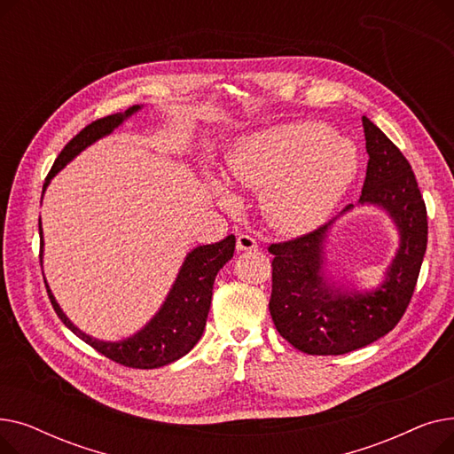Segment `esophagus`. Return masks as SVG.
<instances>
[{
  "label": "esophagus",
  "instance_id": "esophagus-1",
  "mask_svg": "<svg viewBox=\"0 0 454 454\" xmlns=\"http://www.w3.org/2000/svg\"><path fill=\"white\" fill-rule=\"evenodd\" d=\"M257 250V241L248 233H241L237 237V252H252Z\"/></svg>",
  "mask_w": 454,
  "mask_h": 454
}]
</instances>
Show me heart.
Wrapping results in <instances>:
<instances>
[{"instance_id":"heart-1","label":"heart","mask_w":454,"mask_h":454,"mask_svg":"<svg viewBox=\"0 0 454 454\" xmlns=\"http://www.w3.org/2000/svg\"><path fill=\"white\" fill-rule=\"evenodd\" d=\"M359 169L353 143L320 123H289L247 136L228 160L233 184L265 189L263 207L281 230L318 226ZM223 200L231 204V195Z\"/></svg>"}]
</instances>
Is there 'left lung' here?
Instances as JSON below:
<instances>
[{
  "mask_svg": "<svg viewBox=\"0 0 454 454\" xmlns=\"http://www.w3.org/2000/svg\"><path fill=\"white\" fill-rule=\"evenodd\" d=\"M363 127L370 160L359 204L388 211L399 230V250L385 281L361 293L339 289L324 274L333 221L269 247L274 255L270 317L279 335L307 355H342L385 337L407 311L427 250V207L409 160L368 117Z\"/></svg>",
  "mask_w": 454,
  "mask_h": 454,
  "instance_id": "obj_1",
  "label": "left lung"
}]
</instances>
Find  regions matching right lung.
I'll return each mask as SVG.
<instances>
[{
	"mask_svg": "<svg viewBox=\"0 0 454 454\" xmlns=\"http://www.w3.org/2000/svg\"><path fill=\"white\" fill-rule=\"evenodd\" d=\"M139 108V105H134L125 114H112L101 117L98 121L84 127L74 139H69L67 145L55 160L50 175H47L43 191L47 184L51 182V178L69 160H74L81 151L91 145L93 141L110 134L115 127L121 125L129 115H132ZM38 228L42 235V224H38ZM40 247H43V239H40ZM233 250L235 235H228L223 241L215 245H204L191 250L178 272L173 289L169 291V296H167L154 318L141 331H137L136 335L119 342L98 340L79 331L62 313V309L59 307L47 285L45 289L47 294H50L57 317L64 322V325L74 331L81 340L90 344L93 349H98L101 355L108 356L110 361L137 370L161 368L165 364L178 361L180 356L189 353L200 340L211 305L215 276H217V272L233 257Z\"/></svg>",
	"mask_w": 454,
	"mask_h": 454,
	"instance_id": "1",
	"label": "right lung"
}]
</instances>
